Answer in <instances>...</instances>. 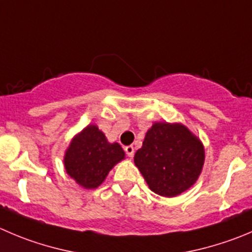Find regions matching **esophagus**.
Instances as JSON below:
<instances>
[{
    "mask_svg": "<svg viewBox=\"0 0 252 252\" xmlns=\"http://www.w3.org/2000/svg\"><path fill=\"white\" fill-rule=\"evenodd\" d=\"M125 152H126V155L128 156V157H132L133 153H135V148H133V146H126L125 147Z\"/></svg>",
    "mask_w": 252,
    "mask_h": 252,
    "instance_id": "obj_1",
    "label": "esophagus"
}]
</instances>
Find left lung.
I'll return each mask as SVG.
<instances>
[{
  "mask_svg": "<svg viewBox=\"0 0 252 252\" xmlns=\"http://www.w3.org/2000/svg\"><path fill=\"white\" fill-rule=\"evenodd\" d=\"M135 164L151 190L171 198L195 183L204 164V147L183 125L156 122L136 152Z\"/></svg>",
  "mask_w": 252,
  "mask_h": 252,
  "instance_id": "left-lung-1",
  "label": "left lung"
}]
</instances>
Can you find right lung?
Wrapping results in <instances>:
<instances>
[{"instance_id": "right-lung-1", "label": "right lung", "mask_w": 252, "mask_h": 252, "mask_svg": "<svg viewBox=\"0 0 252 252\" xmlns=\"http://www.w3.org/2000/svg\"><path fill=\"white\" fill-rule=\"evenodd\" d=\"M119 143H109L95 125H90L71 141L64 157L65 171L86 189L99 187L110 169L124 159Z\"/></svg>"}]
</instances>
